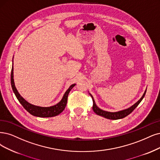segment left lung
Masks as SVG:
<instances>
[{
  "label": "left lung",
  "instance_id": "1",
  "mask_svg": "<svg viewBox=\"0 0 160 160\" xmlns=\"http://www.w3.org/2000/svg\"><path fill=\"white\" fill-rule=\"evenodd\" d=\"M146 92V90H145L143 96H142V98L138 100V101L135 103L133 105H132L131 107H130L126 109H124L122 111H117V112H109V111H103L102 109H101L100 108H99L98 106L96 105L95 101H94L93 96L90 93V95L92 96V99H93V107L92 109L93 110V111L95 113L99 115V116H102L103 117L106 118V119H111V120H117V119H122V118L127 117V115H128L130 113H131L134 110V109L137 107V106L139 105V103L141 102L142 100L144 98L145 94Z\"/></svg>",
  "mask_w": 160,
  "mask_h": 160
}]
</instances>
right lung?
Masks as SVG:
<instances>
[{"label":"right lung","instance_id":"add662e5","mask_svg":"<svg viewBox=\"0 0 160 160\" xmlns=\"http://www.w3.org/2000/svg\"><path fill=\"white\" fill-rule=\"evenodd\" d=\"M13 62V61H12ZM14 68H13V63H12V67L11 71V86L12 90L15 94L16 97L17 98L19 102L22 104L28 112H29L31 115L38 117H55L60 114L63 111L65 107L67 105V99L68 96L70 91L72 89V88L76 85V84H73L71 85L68 89L64 93V96L62 99L55 105L50 106V107H40V106H37L33 105L32 103H29L25 99H23L18 92L15 86L14 81Z\"/></svg>","mask_w":160,"mask_h":160}]
</instances>
